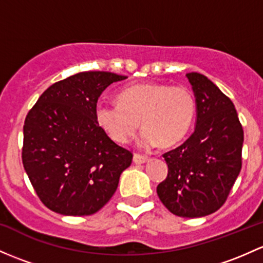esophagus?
Masks as SVG:
<instances>
[{"instance_id": "esophagus-1", "label": "esophagus", "mask_w": 263, "mask_h": 263, "mask_svg": "<svg viewBox=\"0 0 263 263\" xmlns=\"http://www.w3.org/2000/svg\"><path fill=\"white\" fill-rule=\"evenodd\" d=\"M148 160L147 156H145V155H141V154H135L134 155V162L135 164H143V162H146Z\"/></svg>"}]
</instances>
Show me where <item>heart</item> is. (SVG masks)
<instances>
[{
	"mask_svg": "<svg viewBox=\"0 0 263 263\" xmlns=\"http://www.w3.org/2000/svg\"><path fill=\"white\" fill-rule=\"evenodd\" d=\"M197 115V99L182 85L135 84L123 88L117 103L99 102L96 120L104 132L118 143L128 142L142 126L140 145L164 147L176 145L192 128Z\"/></svg>",
	"mask_w": 263,
	"mask_h": 263,
	"instance_id": "heart-1",
	"label": "heart"
}]
</instances>
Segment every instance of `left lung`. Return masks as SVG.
Instances as JSON below:
<instances>
[{
  "label": "left lung",
  "instance_id": "8db88e82",
  "mask_svg": "<svg viewBox=\"0 0 263 263\" xmlns=\"http://www.w3.org/2000/svg\"><path fill=\"white\" fill-rule=\"evenodd\" d=\"M197 98V126L164 156L167 176L157 195L173 214L198 218L217 212L242 167L243 128L234 104L205 76L187 73Z\"/></svg>",
  "mask_w": 263,
  "mask_h": 263
}]
</instances>
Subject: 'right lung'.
I'll return each mask as SVG.
<instances>
[{"label": "right lung", "instance_id": "add662e5", "mask_svg": "<svg viewBox=\"0 0 263 263\" xmlns=\"http://www.w3.org/2000/svg\"><path fill=\"white\" fill-rule=\"evenodd\" d=\"M127 77L82 71L50 85L24 123L22 164L45 206L63 215H90L106 205L132 153L96 120L99 96Z\"/></svg>", "mask_w": 263, "mask_h": 263}]
</instances>
